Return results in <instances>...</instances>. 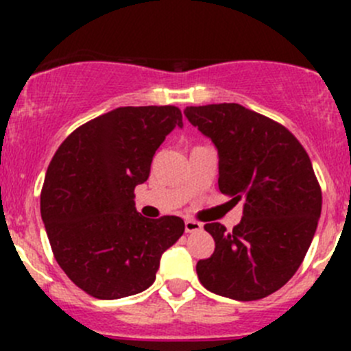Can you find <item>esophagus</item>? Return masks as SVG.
Returning <instances> with one entry per match:
<instances>
[{
	"instance_id": "1",
	"label": "esophagus",
	"mask_w": 351,
	"mask_h": 351,
	"mask_svg": "<svg viewBox=\"0 0 351 351\" xmlns=\"http://www.w3.org/2000/svg\"><path fill=\"white\" fill-rule=\"evenodd\" d=\"M185 231H186V232L202 231V224H200V222L192 221V219H189V221H185Z\"/></svg>"
}]
</instances>
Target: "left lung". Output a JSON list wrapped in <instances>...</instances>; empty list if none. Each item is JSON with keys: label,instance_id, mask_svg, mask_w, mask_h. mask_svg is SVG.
I'll return each instance as SVG.
<instances>
[{"label": "left lung", "instance_id": "obj_1", "mask_svg": "<svg viewBox=\"0 0 351 351\" xmlns=\"http://www.w3.org/2000/svg\"><path fill=\"white\" fill-rule=\"evenodd\" d=\"M183 113L217 149L219 190L243 202L232 232L205 224L215 251L197 263L198 280L229 299H263L292 278L316 232L323 198L309 156L285 127L239 104Z\"/></svg>", "mask_w": 351, "mask_h": 351}]
</instances>
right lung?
<instances>
[{
	"instance_id": "1",
	"label": "right lung",
	"mask_w": 351,
	"mask_h": 351,
	"mask_svg": "<svg viewBox=\"0 0 351 351\" xmlns=\"http://www.w3.org/2000/svg\"><path fill=\"white\" fill-rule=\"evenodd\" d=\"M175 127L183 119L171 105L119 107L74 130L49 165L40 195L49 243L67 277L97 299L149 289L185 231L183 219H146L134 202Z\"/></svg>"
}]
</instances>
